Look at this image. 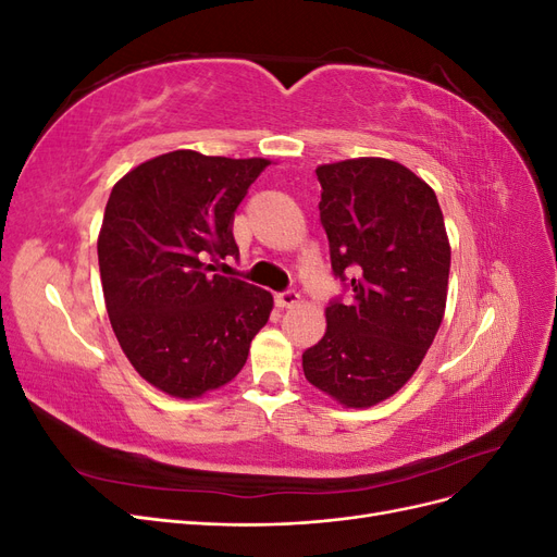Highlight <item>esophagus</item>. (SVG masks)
<instances>
[{
	"label": "esophagus",
	"mask_w": 557,
	"mask_h": 557,
	"mask_svg": "<svg viewBox=\"0 0 557 557\" xmlns=\"http://www.w3.org/2000/svg\"><path fill=\"white\" fill-rule=\"evenodd\" d=\"M299 301H301V297L297 290H283L276 295V307H281V309H293L299 305Z\"/></svg>",
	"instance_id": "1"
}]
</instances>
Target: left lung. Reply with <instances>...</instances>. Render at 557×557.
<instances>
[{"mask_svg": "<svg viewBox=\"0 0 557 557\" xmlns=\"http://www.w3.org/2000/svg\"><path fill=\"white\" fill-rule=\"evenodd\" d=\"M320 223L334 276L350 293L325 309L327 330L301 356L305 376L344 407L393 397L442 325L450 246L430 185L383 158L320 164Z\"/></svg>", "mask_w": 557, "mask_h": 557, "instance_id": "left-lung-1", "label": "left lung"}]
</instances>
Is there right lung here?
I'll use <instances>...</instances> for the list:
<instances>
[{
	"label": "right lung",
	"instance_id": "right-lung-1",
	"mask_svg": "<svg viewBox=\"0 0 557 557\" xmlns=\"http://www.w3.org/2000/svg\"><path fill=\"white\" fill-rule=\"evenodd\" d=\"M267 164L172 150L113 185L97 239L109 320L132 367L166 395L230 383L272 313V293L211 264L239 256L234 211Z\"/></svg>",
	"mask_w": 557,
	"mask_h": 557
}]
</instances>
